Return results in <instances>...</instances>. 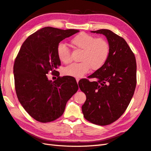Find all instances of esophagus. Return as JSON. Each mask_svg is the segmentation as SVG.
I'll use <instances>...</instances> for the list:
<instances>
[{
    "mask_svg": "<svg viewBox=\"0 0 151 151\" xmlns=\"http://www.w3.org/2000/svg\"><path fill=\"white\" fill-rule=\"evenodd\" d=\"M76 82H77V83H78V82H79V80H80V78H76Z\"/></svg>",
    "mask_w": 151,
    "mask_h": 151,
    "instance_id": "34e87169",
    "label": "esophagus"
}]
</instances>
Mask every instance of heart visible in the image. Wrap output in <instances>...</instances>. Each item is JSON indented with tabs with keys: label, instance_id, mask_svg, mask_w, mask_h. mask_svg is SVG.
I'll return each instance as SVG.
<instances>
[{
	"label": "heart",
	"instance_id": "heart-1",
	"mask_svg": "<svg viewBox=\"0 0 151 151\" xmlns=\"http://www.w3.org/2000/svg\"><path fill=\"white\" fill-rule=\"evenodd\" d=\"M71 44L77 49L82 50L79 63H73L64 69V74L75 78L82 77L91 69L98 70L106 63L110 55V45L103 37L96 38L89 34L80 33L73 37ZM57 55L64 64L71 62L69 50L64 45L60 43L57 46Z\"/></svg>",
	"mask_w": 151,
	"mask_h": 151
}]
</instances>
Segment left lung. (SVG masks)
Returning <instances> with one entry per match:
<instances>
[{"label": "left lung", "instance_id": "8db88e82", "mask_svg": "<svg viewBox=\"0 0 151 151\" xmlns=\"http://www.w3.org/2000/svg\"><path fill=\"white\" fill-rule=\"evenodd\" d=\"M92 33L105 36L110 45V55L103 67L89 78L78 83L86 95L82 106L83 117L94 124L105 126L115 122L124 113L133 98L137 84L135 57L124 39L108 29Z\"/></svg>", "mask_w": 151, "mask_h": 151}]
</instances>
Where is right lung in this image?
<instances>
[{"instance_id":"add662e5","label":"right lung","mask_w":151,"mask_h":151,"mask_svg":"<svg viewBox=\"0 0 151 151\" xmlns=\"http://www.w3.org/2000/svg\"><path fill=\"white\" fill-rule=\"evenodd\" d=\"M78 32L42 28L27 38L15 59L13 73L18 99L27 112L39 122H52L60 117L68 101L78 89L74 78L59 76L53 82L46 75L51 71L59 76L57 46Z\"/></svg>"}]
</instances>
